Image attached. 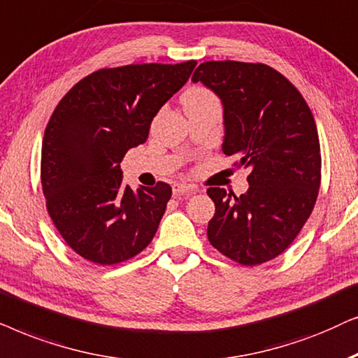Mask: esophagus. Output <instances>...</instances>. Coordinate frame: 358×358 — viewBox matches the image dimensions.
Wrapping results in <instances>:
<instances>
[{"label":"esophagus","mask_w":358,"mask_h":358,"mask_svg":"<svg viewBox=\"0 0 358 358\" xmlns=\"http://www.w3.org/2000/svg\"><path fill=\"white\" fill-rule=\"evenodd\" d=\"M193 192H194V187H192V185H187V183L173 185V194H176V196H180V194L193 193Z\"/></svg>","instance_id":"1"}]
</instances>
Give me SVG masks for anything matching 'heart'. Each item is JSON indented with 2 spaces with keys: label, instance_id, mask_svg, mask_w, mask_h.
Wrapping results in <instances>:
<instances>
[{
  "label": "heart",
  "instance_id": "heart-1",
  "mask_svg": "<svg viewBox=\"0 0 358 358\" xmlns=\"http://www.w3.org/2000/svg\"><path fill=\"white\" fill-rule=\"evenodd\" d=\"M208 96H213V94L206 92L204 88H193V90H189L187 94H185V101H196V99L208 98Z\"/></svg>",
  "mask_w": 358,
  "mask_h": 358
}]
</instances>
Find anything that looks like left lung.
Returning a JSON list of instances; mask_svg holds the SVG:
<instances>
[{"instance_id": "obj_1", "label": "left lung", "mask_w": 358, "mask_h": 358, "mask_svg": "<svg viewBox=\"0 0 358 358\" xmlns=\"http://www.w3.org/2000/svg\"><path fill=\"white\" fill-rule=\"evenodd\" d=\"M192 80L222 101V152L250 170L241 196L208 188L216 206L208 239L237 264H265L296 239L317 199L321 147L313 113L296 87L265 64L204 62Z\"/></svg>"}]
</instances>
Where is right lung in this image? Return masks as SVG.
Masks as SVG:
<instances>
[{
    "label": "right lung",
    "mask_w": 358,
    "mask_h": 358,
    "mask_svg": "<svg viewBox=\"0 0 358 358\" xmlns=\"http://www.w3.org/2000/svg\"><path fill=\"white\" fill-rule=\"evenodd\" d=\"M196 60L101 69L57 104L42 141L47 211L70 249L98 265L141 254L154 239L170 185H122L126 152L144 144L152 119L188 82Z\"/></svg>",
    "instance_id": "right-lung-1"
}]
</instances>
